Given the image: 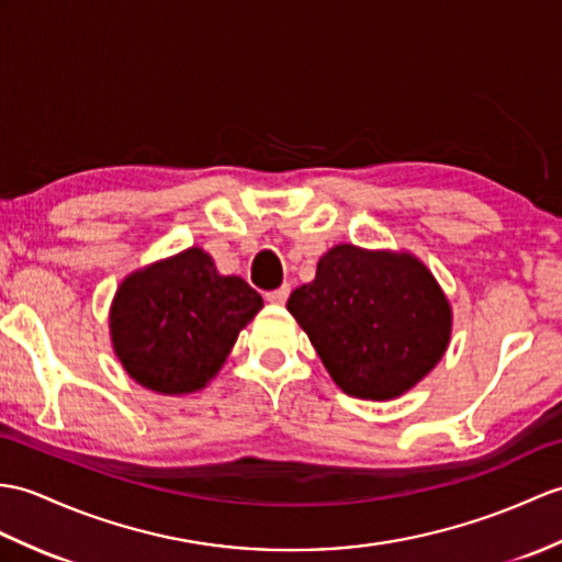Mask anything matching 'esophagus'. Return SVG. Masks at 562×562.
<instances>
[{"label":"esophagus","instance_id":"obj_1","mask_svg":"<svg viewBox=\"0 0 562 562\" xmlns=\"http://www.w3.org/2000/svg\"><path fill=\"white\" fill-rule=\"evenodd\" d=\"M290 284H282V286H278V290H272V292H266V299L270 304H278V306H282L284 302H286V296H290Z\"/></svg>","mask_w":562,"mask_h":562}]
</instances>
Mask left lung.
I'll list each match as a JSON object with an SVG mask.
<instances>
[{
	"label": "left lung",
	"mask_w": 562,
	"mask_h": 562,
	"mask_svg": "<svg viewBox=\"0 0 562 562\" xmlns=\"http://www.w3.org/2000/svg\"><path fill=\"white\" fill-rule=\"evenodd\" d=\"M286 311L347 395L393 400L442 359L452 333L448 296L407 251L337 244L316 280L296 286Z\"/></svg>",
	"instance_id": "left-lung-1"
}]
</instances>
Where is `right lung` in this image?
I'll return each instance as SVG.
<instances>
[{
	"instance_id": "obj_1",
	"label": "right lung",
	"mask_w": 562,
	"mask_h": 562,
	"mask_svg": "<svg viewBox=\"0 0 562 562\" xmlns=\"http://www.w3.org/2000/svg\"><path fill=\"white\" fill-rule=\"evenodd\" d=\"M263 299L220 276L199 246L128 276L114 294L110 333L124 371L160 395H189L213 381Z\"/></svg>"
}]
</instances>
